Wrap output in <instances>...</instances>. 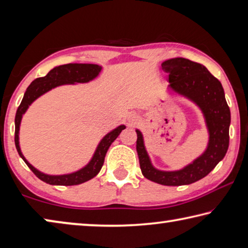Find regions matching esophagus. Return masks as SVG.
Listing matches in <instances>:
<instances>
[{"mask_svg":"<svg viewBox=\"0 0 248 248\" xmlns=\"http://www.w3.org/2000/svg\"><path fill=\"white\" fill-rule=\"evenodd\" d=\"M138 121H140V117L135 114H131L127 117V124L129 125V126H133V125L137 124Z\"/></svg>","mask_w":248,"mask_h":248,"instance_id":"1","label":"esophagus"}]
</instances>
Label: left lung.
I'll return each instance as SVG.
<instances>
[{"label":"left lung","mask_w":248,"mask_h":248,"mask_svg":"<svg viewBox=\"0 0 248 248\" xmlns=\"http://www.w3.org/2000/svg\"><path fill=\"white\" fill-rule=\"evenodd\" d=\"M161 66L169 74V88L194 102L202 111L209 140L205 151L187 166L175 171H163L151 163L142 133L136 129L140 166L142 175L155 183L167 186L192 184L209 174L227 154L231 113L222 85L202 64L174 58L164 61Z\"/></svg>","instance_id":"obj_1"}]
</instances>
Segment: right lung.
I'll return each instance as SVG.
<instances>
[{
	"label": "right lung",
	"instance_id": "1",
	"mask_svg": "<svg viewBox=\"0 0 248 248\" xmlns=\"http://www.w3.org/2000/svg\"><path fill=\"white\" fill-rule=\"evenodd\" d=\"M102 66L98 64H82V63H69L64 65H59L52 68L51 71L46 74V76L39 77L34 79L31 84L28 86L24 94V98L21 100L18 108H17L16 116H15V145L16 149L18 151L20 158L24 160L25 163L29 167L38 179L46 182L50 185H63V186H71L78 185L85 182L89 181L98 174L103 166L104 158H106L107 151L108 147L114 141L117 136L120 135L123 129L126 128L125 125H120L116 128L112 129L104 136L95 148L93 158L90 161L86 164L84 168L79 169L75 172L67 173V174H60V175H51L46 174L38 169L34 168L32 164L28 162V160L24 157L23 153L20 150L19 146V128L23 115L28 110V108L31 106L33 101L41 97L42 94L46 93L47 91L56 88L59 86L63 85H75V84H86L93 80L94 78L99 76L101 72Z\"/></svg>",
	"mask_w": 248,
	"mask_h": 248
}]
</instances>
